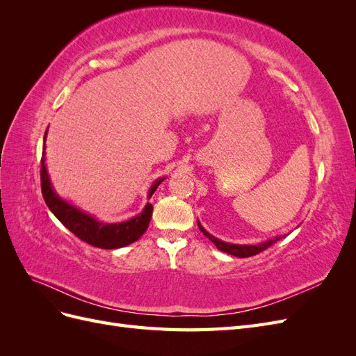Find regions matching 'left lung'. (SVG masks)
I'll return each mask as SVG.
<instances>
[{
	"label": "left lung",
	"mask_w": 356,
	"mask_h": 356,
	"mask_svg": "<svg viewBox=\"0 0 356 356\" xmlns=\"http://www.w3.org/2000/svg\"><path fill=\"white\" fill-rule=\"evenodd\" d=\"M197 225H199L200 232H202L204 236H207V238H208L215 246H217L220 251L227 252V254L234 255V257H239V258H246V257H252V255L260 254L261 251L267 250L268 246L273 245V243L277 242L279 239H282V236H277V238H273V239H270V241H266V242H263V243H257V245H234V243H227V242H222V241H220V239H217V238H213L212 234H209L207 230H204V229L202 227V224H200L199 221H197Z\"/></svg>",
	"instance_id": "8db88e82"
}]
</instances>
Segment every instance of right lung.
<instances>
[{
	"mask_svg": "<svg viewBox=\"0 0 356 356\" xmlns=\"http://www.w3.org/2000/svg\"><path fill=\"white\" fill-rule=\"evenodd\" d=\"M44 148L46 144L42 147V149ZM163 179L165 178H159L154 182L148 191V197L153 196V193ZM41 193L49 209L71 233H74L83 242L96 248H102V250H117V248L131 245L135 241H138L148 229V222L152 220L153 213V204L147 203L141 213L124 222L106 224L95 220L92 215L77 209L56 195V191L51 187V182L46 169L44 152H42L41 157Z\"/></svg>",
	"mask_w": 356,
	"mask_h": 356,
	"instance_id": "1",
	"label": "right lung"
}]
</instances>
